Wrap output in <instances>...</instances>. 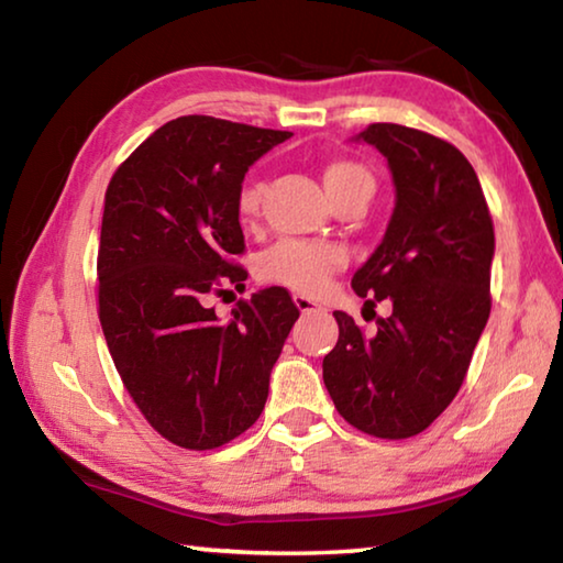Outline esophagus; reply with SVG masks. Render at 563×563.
Returning a JSON list of instances; mask_svg holds the SVG:
<instances>
[{
	"instance_id": "1",
	"label": "esophagus",
	"mask_w": 563,
	"mask_h": 563,
	"mask_svg": "<svg viewBox=\"0 0 563 563\" xmlns=\"http://www.w3.org/2000/svg\"><path fill=\"white\" fill-rule=\"evenodd\" d=\"M292 302H295V308L302 312V316H305V312H308V316H310V312H328L325 308H322V305H318L316 300L308 298V295H300V292L292 295Z\"/></svg>"
}]
</instances>
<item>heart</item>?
I'll use <instances>...</instances> for the list:
<instances>
[{"label":"heart","instance_id":"1","mask_svg":"<svg viewBox=\"0 0 563 563\" xmlns=\"http://www.w3.org/2000/svg\"><path fill=\"white\" fill-rule=\"evenodd\" d=\"M322 184L330 198L345 194L350 188L367 186L375 188V180L367 168L352 161H332L322 170ZM263 186L258 180H245L238 194V216L243 223H251L258 216ZM345 265V251L330 243H300L288 241L275 245L273 251L263 255L261 278L268 283L285 285V288L298 290L302 295H316L325 288L328 278Z\"/></svg>","mask_w":563,"mask_h":563}]
</instances>
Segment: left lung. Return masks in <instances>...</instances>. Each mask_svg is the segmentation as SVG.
Segmentation results:
<instances>
[{
	"mask_svg": "<svg viewBox=\"0 0 563 563\" xmlns=\"http://www.w3.org/2000/svg\"><path fill=\"white\" fill-rule=\"evenodd\" d=\"M352 141L375 146L395 184L387 231L352 290L365 305L389 300L393 316L365 338L347 312H332L340 338L322 379L352 427L407 440L460 393L487 328L492 216L472 164L446 141L399 123H373Z\"/></svg>",
	"mask_w": 563,
	"mask_h": 563,
	"instance_id": "1",
	"label": "left lung"
}]
</instances>
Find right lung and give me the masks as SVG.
I'll list each match as a JSON object with an SVG mask.
<instances>
[{"instance_id": "obj_1", "label": "right lung", "mask_w": 563, "mask_h": 563, "mask_svg": "<svg viewBox=\"0 0 563 563\" xmlns=\"http://www.w3.org/2000/svg\"><path fill=\"white\" fill-rule=\"evenodd\" d=\"M290 136L180 117L151 133L107 188L97 263L103 338L151 427L186 450H216L261 417L300 316L283 288L253 292L223 322L206 305L245 280L231 263L245 247L238 194L247 168Z\"/></svg>"}]
</instances>
